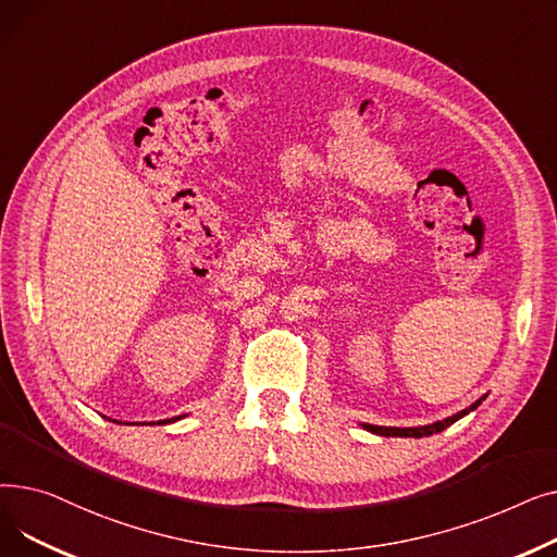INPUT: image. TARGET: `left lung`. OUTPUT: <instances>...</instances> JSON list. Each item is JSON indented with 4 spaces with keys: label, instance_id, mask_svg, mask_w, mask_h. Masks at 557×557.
Masks as SVG:
<instances>
[{
    "label": "left lung",
    "instance_id": "8db88e82",
    "mask_svg": "<svg viewBox=\"0 0 557 557\" xmlns=\"http://www.w3.org/2000/svg\"><path fill=\"white\" fill-rule=\"evenodd\" d=\"M487 395H483L481 399H476L470 408H462L460 413L451 416V418H445V420H437L433 424H424V426H376V424H361L366 431L374 433V435H386V437H426V435H433V433H441L445 431L447 426H451L454 422H458L460 418H465L467 413H472L474 408L481 406V401L485 399Z\"/></svg>",
    "mask_w": 557,
    "mask_h": 557
}]
</instances>
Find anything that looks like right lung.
<instances>
[{
	"label": "right lung",
	"instance_id": "1",
	"mask_svg": "<svg viewBox=\"0 0 557 557\" xmlns=\"http://www.w3.org/2000/svg\"><path fill=\"white\" fill-rule=\"evenodd\" d=\"M185 416H178V418H169V420H160L158 424H171V422H178V420H183ZM112 422H116V420H112ZM116 424H122V422H116Z\"/></svg>",
	"mask_w": 557,
	"mask_h": 557
}]
</instances>
